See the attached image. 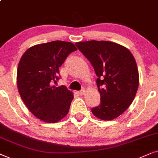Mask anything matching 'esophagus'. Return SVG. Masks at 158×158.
I'll return each instance as SVG.
<instances>
[{
	"label": "esophagus",
	"mask_w": 158,
	"mask_h": 158,
	"mask_svg": "<svg viewBox=\"0 0 158 158\" xmlns=\"http://www.w3.org/2000/svg\"><path fill=\"white\" fill-rule=\"evenodd\" d=\"M78 94H79V95H84V94H85V89H82L80 91L78 92Z\"/></svg>",
	"instance_id": "1"
}]
</instances>
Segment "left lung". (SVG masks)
<instances>
[{
	"label": "left lung",
	"mask_w": 158,
	"mask_h": 158,
	"mask_svg": "<svg viewBox=\"0 0 158 158\" xmlns=\"http://www.w3.org/2000/svg\"><path fill=\"white\" fill-rule=\"evenodd\" d=\"M93 66L100 104L92 109L94 116L113 120L124 113L137 92L139 77L135 58L124 46L110 41L76 43Z\"/></svg>",
	"instance_id": "obj_1"
}]
</instances>
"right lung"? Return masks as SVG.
Instances as JSON below:
<instances>
[{
    "instance_id": "1",
    "label": "right lung",
    "mask_w": 158,
    "mask_h": 158,
    "mask_svg": "<svg viewBox=\"0 0 158 158\" xmlns=\"http://www.w3.org/2000/svg\"><path fill=\"white\" fill-rule=\"evenodd\" d=\"M77 48L70 42L52 41L28 48L19 63L16 84L29 111L46 123H56L68 114L73 92L51 82L58 79V68Z\"/></svg>"
}]
</instances>
